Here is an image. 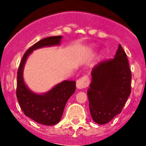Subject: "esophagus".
<instances>
[{"instance_id":"1","label":"esophagus","mask_w":146,"mask_h":146,"mask_svg":"<svg viewBox=\"0 0 146 146\" xmlns=\"http://www.w3.org/2000/svg\"><path fill=\"white\" fill-rule=\"evenodd\" d=\"M89 82H90V79H89L88 76L83 75L77 80L76 85H77V88L82 89L87 88L89 85Z\"/></svg>"}]
</instances>
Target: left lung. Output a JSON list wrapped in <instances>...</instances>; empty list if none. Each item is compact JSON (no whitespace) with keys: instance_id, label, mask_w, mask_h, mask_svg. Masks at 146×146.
<instances>
[{"instance_id":"left-lung-1","label":"left lung","mask_w":146,"mask_h":146,"mask_svg":"<svg viewBox=\"0 0 146 146\" xmlns=\"http://www.w3.org/2000/svg\"><path fill=\"white\" fill-rule=\"evenodd\" d=\"M91 77L87 91L90 113L96 123L105 124L122 111L131 93V69L121 44L114 58L99 62Z\"/></svg>"}]
</instances>
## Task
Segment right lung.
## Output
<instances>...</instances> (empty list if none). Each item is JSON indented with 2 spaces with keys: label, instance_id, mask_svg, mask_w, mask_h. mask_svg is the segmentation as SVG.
Masks as SVG:
<instances>
[{
  "label": "right lung",
  "instance_id": "obj_1",
  "mask_svg": "<svg viewBox=\"0 0 146 146\" xmlns=\"http://www.w3.org/2000/svg\"><path fill=\"white\" fill-rule=\"evenodd\" d=\"M61 36L40 40L30 47L23 55L17 71L16 95L22 110L26 116L41 124L55 125L60 121L68 99L76 89L75 81H64L49 92L38 95L31 92L23 81V71L28 55L40 47L59 44Z\"/></svg>",
  "mask_w": 146,
  "mask_h": 146
}]
</instances>
